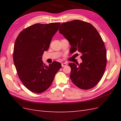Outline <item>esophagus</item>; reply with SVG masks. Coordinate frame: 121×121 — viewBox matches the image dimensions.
<instances>
[{
	"mask_svg": "<svg viewBox=\"0 0 121 121\" xmlns=\"http://www.w3.org/2000/svg\"><path fill=\"white\" fill-rule=\"evenodd\" d=\"M67 65V64L66 63H65L61 64V66H62V67H64L66 66Z\"/></svg>",
	"mask_w": 121,
	"mask_h": 121,
	"instance_id": "esophagus-1",
	"label": "esophagus"
}]
</instances>
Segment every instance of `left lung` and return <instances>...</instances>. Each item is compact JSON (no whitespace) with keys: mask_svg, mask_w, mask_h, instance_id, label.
<instances>
[{"mask_svg":"<svg viewBox=\"0 0 121 121\" xmlns=\"http://www.w3.org/2000/svg\"><path fill=\"white\" fill-rule=\"evenodd\" d=\"M58 30L69 41L71 53L77 50L82 54L79 65L69 64L73 83L80 89L92 88L100 81L107 65V52L100 34L91 24L80 20L62 23Z\"/></svg>","mask_w":121,"mask_h":121,"instance_id":"obj_1","label":"left lung"}]
</instances>
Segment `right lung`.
<instances>
[{
	"instance_id": "add662e5",
	"label": "right lung",
	"mask_w": 121,
	"mask_h": 121,
	"mask_svg": "<svg viewBox=\"0 0 121 121\" xmlns=\"http://www.w3.org/2000/svg\"><path fill=\"white\" fill-rule=\"evenodd\" d=\"M60 25V23L34 24L22 31L16 40L13 63L21 82L32 92L40 93L48 89L61 67L57 61L47 66L42 60Z\"/></svg>"
}]
</instances>
